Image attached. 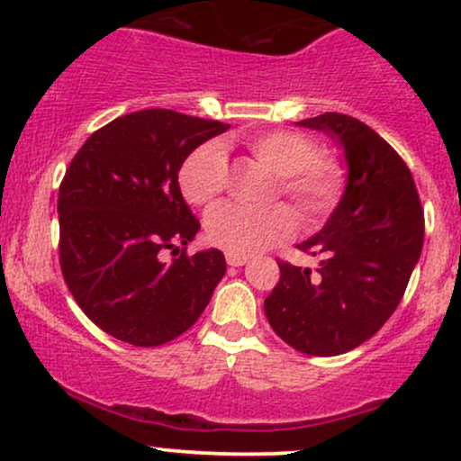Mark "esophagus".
Instances as JSON below:
<instances>
[{
    "mask_svg": "<svg viewBox=\"0 0 461 461\" xmlns=\"http://www.w3.org/2000/svg\"><path fill=\"white\" fill-rule=\"evenodd\" d=\"M225 260L230 267H242V264H247L249 258L247 256H236V253H225Z\"/></svg>",
    "mask_w": 461,
    "mask_h": 461,
    "instance_id": "34e87169",
    "label": "esophagus"
}]
</instances>
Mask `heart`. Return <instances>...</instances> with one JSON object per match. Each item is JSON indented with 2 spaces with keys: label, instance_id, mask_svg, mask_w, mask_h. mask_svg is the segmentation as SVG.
Segmentation results:
<instances>
[{
  "label": "heart",
  "instance_id": "1",
  "mask_svg": "<svg viewBox=\"0 0 461 461\" xmlns=\"http://www.w3.org/2000/svg\"><path fill=\"white\" fill-rule=\"evenodd\" d=\"M236 140L249 156L275 173L271 199H288L303 225H319L340 203L347 188V173L333 158L319 156V145L301 131L267 130L240 131ZM225 151L216 142H205L190 151L177 173V184L190 205H212L227 186ZM205 238L214 247L236 256H253L277 245L294 230V219L285 205L242 208L225 203L205 216Z\"/></svg>",
  "mask_w": 461,
  "mask_h": 461
}]
</instances>
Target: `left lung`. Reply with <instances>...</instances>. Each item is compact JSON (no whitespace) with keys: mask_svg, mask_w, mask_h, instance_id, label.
Instances as JSON below:
<instances>
[{"mask_svg":"<svg viewBox=\"0 0 461 461\" xmlns=\"http://www.w3.org/2000/svg\"><path fill=\"white\" fill-rule=\"evenodd\" d=\"M301 125L345 147L347 190L316 236L301 242L321 268L277 260L264 312L279 338L308 356H340L393 316L422 251L425 214L403 158L353 116L325 113Z\"/></svg>","mask_w":461,"mask_h":461,"instance_id":"obj_1","label":"left lung"}]
</instances>
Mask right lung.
<instances>
[{"mask_svg": "<svg viewBox=\"0 0 461 461\" xmlns=\"http://www.w3.org/2000/svg\"><path fill=\"white\" fill-rule=\"evenodd\" d=\"M227 123L176 110H139L88 136L58 193L60 268L99 330L158 347L197 322L225 275L219 249L188 256L199 231L177 173ZM171 252L176 258L164 263Z\"/></svg>", "mask_w": 461, "mask_h": 461, "instance_id": "1", "label": "right lung"}]
</instances>
